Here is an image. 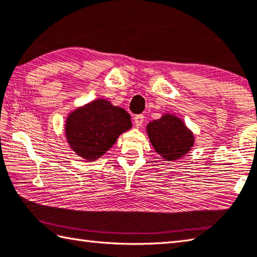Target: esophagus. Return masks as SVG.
Returning <instances> with one entry per match:
<instances>
[{
	"label": "esophagus",
	"instance_id": "1",
	"mask_svg": "<svg viewBox=\"0 0 257 257\" xmlns=\"http://www.w3.org/2000/svg\"><path fill=\"white\" fill-rule=\"evenodd\" d=\"M144 120V115L143 114H139L137 116H134V124L137 127H140L143 124Z\"/></svg>",
	"mask_w": 257,
	"mask_h": 257
}]
</instances>
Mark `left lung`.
Wrapping results in <instances>:
<instances>
[{"label": "left lung", "instance_id": "1", "mask_svg": "<svg viewBox=\"0 0 257 257\" xmlns=\"http://www.w3.org/2000/svg\"><path fill=\"white\" fill-rule=\"evenodd\" d=\"M147 133L156 151L168 161L180 159L190 151L195 143L191 131L180 118L171 114L150 122Z\"/></svg>", "mask_w": 257, "mask_h": 257}]
</instances>
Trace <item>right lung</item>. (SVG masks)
<instances>
[{
    "label": "right lung",
    "instance_id": "obj_1",
    "mask_svg": "<svg viewBox=\"0 0 257 257\" xmlns=\"http://www.w3.org/2000/svg\"><path fill=\"white\" fill-rule=\"evenodd\" d=\"M131 127L132 122L126 110L106 99H97L70 113L65 128L70 148L87 161H94Z\"/></svg>",
    "mask_w": 257,
    "mask_h": 257
}]
</instances>
